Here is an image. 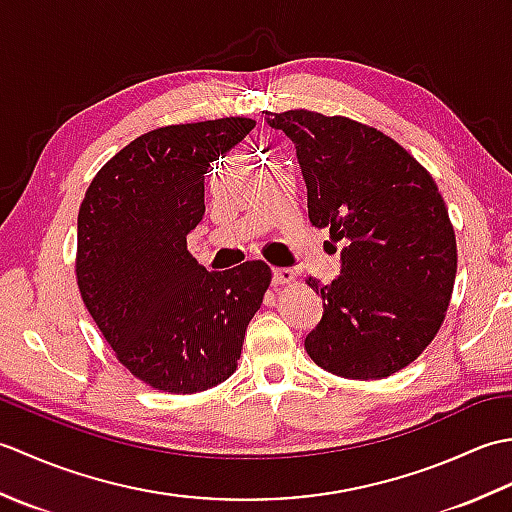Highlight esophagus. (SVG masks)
Wrapping results in <instances>:
<instances>
[{"mask_svg": "<svg viewBox=\"0 0 512 512\" xmlns=\"http://www.w3.org/2000/svg\"><path fill=\"white\" fill-rule=\"evenodd\" d=\"M295 279V273L290 268H273V284L275 286H286Z\"/></svg>", "mask_w": 512, "mask_h": 512, "instance_id": "obj_1", "label": "esophagus"}]
</instances>
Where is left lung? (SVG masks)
Listing matches in <instances>:
<instances>
[{
  "instance_id": "8db88e82",
  "label": "left lung",
  "mask_w": 512,
  "mask_h": 512,
  "mask_svg": "<svg viewBox=\"0 0 512 512\" xmlns=\"http://www.w3.org/2000/svg\"><path fill=\"white\" fill-rule=\"evenodd\" d=\"M297 149L312 226L343 242L341 275L321 286L306 352L325 372L376 380L424 352L447 317L458 246L431 173L394 138L345 116L266 112Z\"/></svg>"
}]
</instances>
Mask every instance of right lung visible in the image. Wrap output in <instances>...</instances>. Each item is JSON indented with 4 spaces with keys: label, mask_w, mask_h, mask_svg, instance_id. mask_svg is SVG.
<instances>
[{
    "label": "right lung",
    "mask_w": 512,
    "mask_h": 512,
    "mask_svg": "<svg viewBox=\"0 0 512 512\" xmlns=\"http://www.w3.org/2000/svg\"><path fill=\"white\" fill-rule=\"evenodd\" d=\"M253 118L158 127L107 160L79 209L76 284L121 365L149 387L195 394L237 369L270 286L264 262L206 273L187 250L204 178Z\"/></svg>",
    "instance_id": "obj_1"
}]
</instances>
